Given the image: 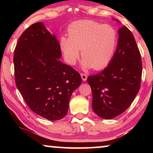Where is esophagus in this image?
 Returning <instances> with one entry per match:
<instances>
[{
  "label": "esophagus",
  "instance_id": "obj_1",
  "mask_svg": "<svg viewBox=\"0 0 153 153\" xmlns=\"http://www.w3.org/2000/svg\"><path fill=\"white\" fill-rule=\"evenodd\" d=\"M80 75H81V77H82L83 81H86V80H87V75L85 74H82V73Z\"/></svg>",
  "mask_w": 153,
  "mask_h": 153
}]
</instances>
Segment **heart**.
<instances>
[{"mask_svg": "<svg viewBox=\"0 0 153 153\" xmlns=\"http://www.w3.org/2000/svg\"><path fill=\"white\" fill-rule=\"evenodd\" d=\"M69 36H62L59 44L64 58L71 65L76 64L81 50L82 65L100 69L109 63L117 43V33L108 25L92 20L72 23L67 29Z\"/></svg>", "mask_w": 153, "mask_h": 153, "instance_id": "1", "label": "heart"}]
</instances>
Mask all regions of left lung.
Here are the masks:
<instances>
[{
  "instance_id": "obj_1",
  "label": "left lung",
  "mask_w": 153,
  "mask_h": 153,
  "mask_svg": "<svg viewBox=\"0 0 153 153\" xmlns=\"http://www.w3.org/2000/svg\"><path fill=\"white\" fill-rule=\"evenodd\" d=\"M118 33L117 48L108 66L87 79L92 89L93 111L105 120L123 113L140 88L142 65L135 38L125 25Z\"/></svg>"
}]
</instances>
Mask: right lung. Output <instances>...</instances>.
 I'll list each match as a JSON object with an SVG mask.
<instances>
[{"label": "right lung", "mask_w": 153, "mask_h": 153, "mask_svg": "<svg viewBox=\"0 0 153 153\" xmlns=\"http://www.w3.org/2000/svg\"><path fill=\"white\" fill-rule=\"evenodd\" d=\"M61 57L59 41L41 22L25 30L14 51L18 90L33 112L51 121L67 115L72 93L82 83L78 72Z\"/></svg>", "instance_id": "1"}]
</instances>
